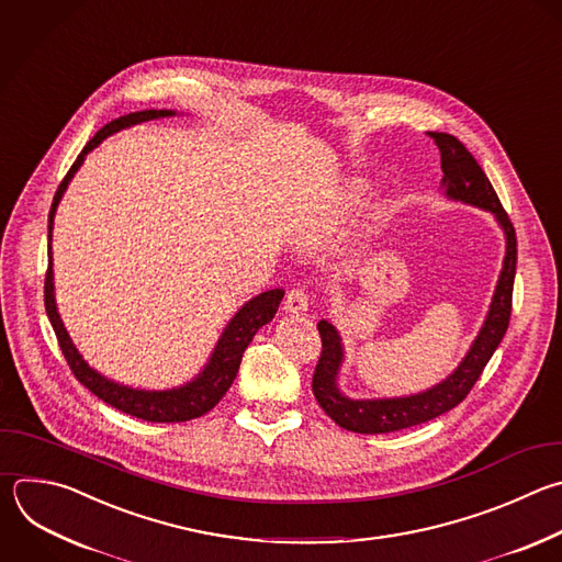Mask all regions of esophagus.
<instances>
[{
  "mask_svg": "<svg viewBox=\"0 0 562 562\" xmlns=\"http://www.w3.org/2000/svg\"><path fill=\"white\" fill-rule=\"evenodd\" d=\"M284 311L293 315H304L308 311V295L304 289H291L284 300Z\"/></svg>",
  "mask_w": 562,
  "mask_h": 562,
  "instance_id": "34e87169",
  "label": "esophagus"
}]
</instances>
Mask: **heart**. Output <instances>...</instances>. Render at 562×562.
<instances>
[{
  "label": "heart",
  "mask_w": 562,
  "mask_h": 562,
  "mask_svg": "<svg viewBox=\"0 0 562 562\" xmlns=\"http://www.w3.org/2000/svg\"><path fill=\"white\" fill-rule=\"evenodd\" d=\"M366 190L363 180H337L333 182L328 190L322 194V205H319V214L322 218L315 221V225L311 229L304 232V238H306V245L315 247L322 238H326L328 234L337 232L339 225L348 218L350 210L359 203L361 194ZM386 210L382 205H378L375 210H372V218L380 221L384 218Z\"/></svg>",
  "instance_id": "1"
}]
</instances>
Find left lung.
I'll return each instance as SVG.
<instances>
[{
	"mask_svg": "<svg viewBox=\"0 0 562 562\" xmlns=\"http://www.w3.org/2000/svg\"><path fill=\"white\" fill-rule=\"evenodd\" d=\"M441 151V190L448 201L463 203L490 212L503 236L505 256L503 269L496 280V289L487 308V315L470 344L465 357L439 384L402 397H378V400H352L339 389V370L344 363V344L339 330L328 322L319 319L317 330L322 337V357L313 372V395L322 411L341 428L359 435H386L404 428L426 424L454 406H459L472 391L476 380L494 350L498 348L512 315V289L516 276V234L514 227L487 180L481 165L465 149V145L446 132L430 134Z\"/></svg>",
	"mask_w": 562,
	"mask_h": 562,
	"instance_id": "obj_1",
	"label": "left lung"
}]
</instances>
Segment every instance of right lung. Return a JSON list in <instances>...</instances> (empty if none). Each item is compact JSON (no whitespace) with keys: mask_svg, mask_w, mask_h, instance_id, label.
<instances>
[{"mask_svg":"<svg viewBox=\"0 0 562 562\" xmlns=\"http://www.w3.org/2000/svg\"><path fill=\"white\" fill-rule=\"evenodd\" d=\"M176 110H140V112H130L125 116H119L114 121H110L108 125H103L90 140L88 145L81 149V154L77 156V160L72 162L70 171L66 173V178L61 180L59 190L53 199V207L48 214V273H46V286H44V302H46V313L48 319L57 333L61 352L68 361V366L72 368L75 378L92 393L97 395L101 402L110 404L112 408L132 415L136 419L143 422H154V424H178V422H190L196 417H203L205 413H210L229 391V386L234 384L238 368H240V359L243 352L247 350V346L251 344L254 335L269 324L276 317V311L284 297L282 289H271L265 291L256 297H251L249 302H245L234 317L227 322V326L223 328L207 363L201 368L199 375L194 380H190L182 386L176 389H167V391H145V389H132L125 384H119L101 372L97 368H92L83 355L79 352V348L75 346L72 337L68 335L61 315L57 311V300H55V271H53V229H55V214L57 207L68 190L70 180L75 178V173L79 171V167L83 165L86 156L99 147L108 136L145 123V121H154V119H165V116H176Z\"/></svg>","mask_w":562,"mask_h":562,"instance_id":"right-lung-1","label":"right lung"}]
</instances>
